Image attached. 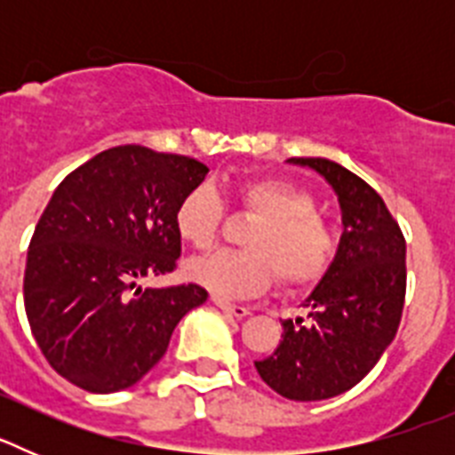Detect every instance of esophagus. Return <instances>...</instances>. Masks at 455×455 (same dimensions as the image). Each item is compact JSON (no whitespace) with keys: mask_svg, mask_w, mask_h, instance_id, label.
Listing matches in <instances>:
<instances>
[{"mask_svg":"<svg viewBox=\"0 0 455 455\" xmlns=\"http://www.w3.org/2000/svg\"><path fill=\"white\" fill-rule=\"evenodd\" d=\"M214 300L216 305H219L220 309H223L225 315H230V316H236V319H243V316L246 315H251V309L246 307V305H236V303H230V300H225V299H220V296H214Z\"/></svg>","mask_w":455,"mask_h":455,"instance_id":"1","label":"esophagus"}]
</instances>
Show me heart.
Here are the masks:
<instances>
[{"instance_id":"obj_1","label":"heart","mask_w":455,"mask_h":455,"mask_svg":"<svg viewBox=\"0 0 455 455\" xmlns=\"http://www.w3.org/2000/svg\"><path fill=\"white\" fill-rule=\"evenodd\" d=\"M255 223L239 251H216L188 262L187 273L219 296H252L268 287L273 271L283 284L312 283L335 257V232L316 212L312 193L275 178L243 180L232 196ZM175 230L188 246L204 251L219 239L225 203L212 184L188 188L175 207Z\"/></svg>"}]
</instances>
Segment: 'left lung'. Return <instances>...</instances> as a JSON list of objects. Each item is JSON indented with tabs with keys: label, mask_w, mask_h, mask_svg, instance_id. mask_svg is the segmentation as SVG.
I'll list each match as a JSON object with an SVG mask.
<instances>
[{
	"label": "left lung",
	"mask_w": 455,
	"mask_h": 455,
	"mask_svg": "<svg viewBox=\"0 0 455 455\" xmlns=\"http://www.w3.org/2000/svg\"><path fill=\"white\" fill-rule=\"evenodd\" d=\"M289 162L315 168L332 184L344 235L335 262L305 300L307 321H284L280 344L255 369L284 399L321 401L360 383L399 331L405 239L385 200L355 172L321 156Z\"/></svg>",
	"instance_id": "1"
}]
</instances>
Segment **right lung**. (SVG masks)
I'll list each match as a JSON object with an SVG mask.
<instances>
[{"label":"right lung","instance_id":"1","mask_svg":"<svg viewBox=\"0 0 455 455\" xmlns=\"http://www.w3.org/2000/svg\"><path fill=\"white\" fill-rule=\"evenodd\" d=\"M207 171L193 156L118 146L56 187L27 252L24 309L59 376L98 394L130 387L162 360L180 319L207 300L196 283L139 284L178 268L172 216Z\"/></svg>","mask_w":455,"mask_h":455}]
</instances>
